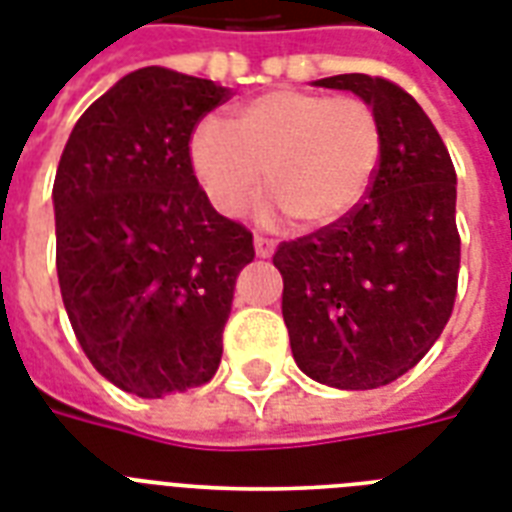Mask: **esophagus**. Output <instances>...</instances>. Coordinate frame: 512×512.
Here are the masks:
<instances>
[{
	"label": "esophagus",
	"instance_id": "1",
	"mask_svg": "<svg viewBox=\"0 0 512 512\" xmlns=\"http://www.w3.org/2000/svg\"><path fill=\"white\" fill-rule=\"evenodd\" d=\"M255 252L257 257H271L276 252V241L268 236H255Z\"/></svg>",
	"mask_w": 512,
	"mask_h": 512
}]
</instances>
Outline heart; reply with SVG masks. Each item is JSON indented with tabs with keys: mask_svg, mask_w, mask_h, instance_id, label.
Returning <instances> with one entry per match:
<instances>
[{
	"mask_svg": "<svg viewBox=\"0 0 512 512\" xmlns=\"http://www.w3.org/2000/svg\"><path fill=\"white\" fill-rule=\"evenodd\" d=\"M191 167L209 204L239 217L263 191L305 228H324L366 199L382 162V127L356 95L273 90L231 127L207 119L191 135Z\"/></svg>",
	"mask_w": 512,
	"mask_h": 512,
	"instance_id": "obj_1",
	"label": "heart"
}]
</instances>
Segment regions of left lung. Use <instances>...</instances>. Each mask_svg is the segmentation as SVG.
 I'll return each mask as SVG.
<instances>
[{
    "label": "left lung",
    "mask_w": 512,
    "mask_h": 512,
    "mask_svg": "<svg viewBox=\"0 0 512 512\" xmlns=\"http://www.w3.org/2000/svg\"><path fill=\"white\" fill-rule=\"evenodd\" d=\"M319 87L372 103L382 162L337 223L281 241V313L297 366L340 390L398 380L441 337L460 276L457 172L417 100L390 79L340 74Z\"/></svg>",
    "instance_id": "8db88e82"
}]
</instances>
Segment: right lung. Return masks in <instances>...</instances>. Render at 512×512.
I'll list each match as a JSON object with an SVG mask.
<instances>
[{
	"instance_id": "1",
	"label": "right lung",
	"mask_w": 512,
	"mask_h": 512,
	"mask_svg": "<svg viewBox=\"0 0 512 512\" xmlns=\"http://www.w3.org/2000/svg\"><path fill=\"white\" fill-rule=\"evenodd\" d=\"M231 90L148 66L92 103L60 154L55 265L68 321L108 382L140 398L215 377L252 233L217 215L191 135Z\"/></svg>"
}]
</instances>
